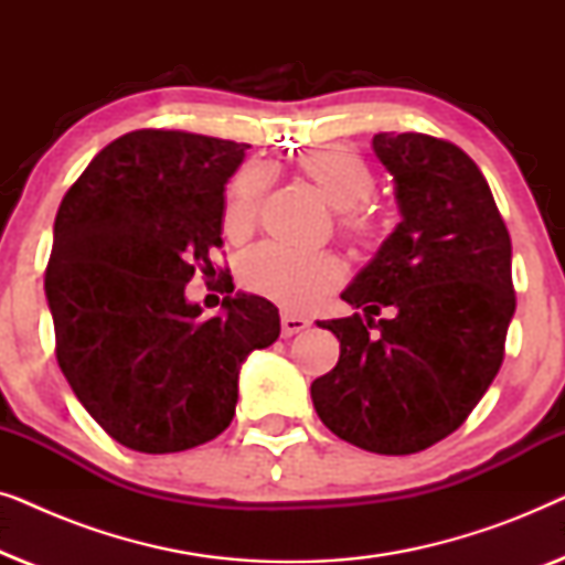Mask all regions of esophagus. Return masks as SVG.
Listing matches in <instances>:
<instances>
[{"label":"esophagus","mask_w":565,"mask_h":565,"mask_svg":"<svg viewBox=\"0 0 565 565\" xmlns=\"http://www.w3.org/2000/svg\"><path fill=\"white\" fill-rule=\"evenodd\" d=\"M306 327H308V319H303V316L282 313V337L298 334V331H303Z\"/></svg>","instance_id":"esophagus-1"}]
</instances>
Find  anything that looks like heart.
I'll return each mask as SVG.
<instances>
[{
  "label": "heart",
  "instance_id": "b5f03b06",
  "mask_svg": "<svg viewBox=\"0 0 565 565\" xmlns=\"http://www.w3.org/2000/svg\"><path fill=\"white\" fill-rule=\"evenodd\" d=\"M298 172L331 207H337L339 228L354 246H373L377 242L381 223L367 205L375 180L360 153L347 146H323L298 159ZM267 188V167L246 164L238 169L223 203V231L231 238L252 234ZM238 277L246 290L290 311H303L342 282L344 269L331 252H296L277 244H259L238 262Z\"/></svg>",
  "mask_w": 565,
  "mask_h": 565
}]
</instances>
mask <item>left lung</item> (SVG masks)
Here are the masks:
<instances>
[{"mask_svg": "<svg viewBox=\"0 0 565 565\" xmlns=\"http://www.w3.org/2000/svg\"><path fill=\"white\" fill-rule=\"evenodd\" d=\"M373 151L396 182L401 223L342 292L360 313L319 321L339 362L311 398L344 443L412 455L452 435L499 373L516 306L512 238L455 143L377 134ZM381 310L390 316L375 322Z\"/></svg>", "mask_w": 565, "mask_h": 565, "instance_id": "8db88e82", "label": "left lung"}]
</instances>
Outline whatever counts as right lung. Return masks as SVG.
<instances>
[{
	"mask_svg": "<svg viewBox=\"0 0 565 565\" xmlns=\"http://www.w3.org/2000/svg\"><path fill=\"white\" fill-rule=\"evenodd\" d=\"M246 149L134 130L107 143L58 205L45 269L58 367L92 419L136 452L218 437L234 419L242 362L280 337L267 298L226 296L205 319L184 296L198 267L215 275L223 190Z\"/></svg>",
	"mask_w": 565,
	"mask_h": 565,
	"instance_id": "right-lung-1",
	"label": "right lung"
}]
</instances>
